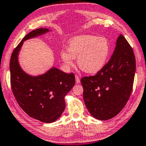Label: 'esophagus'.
Here are the masks:
<instances>
[{"label": "esophagus", "mask_w": 146, "mask_h": 146, "mask_svg": "<svg viewBox=\"0 0 146 146\" xmlns=\"http://www.w3.org/2000/svg\"><path fill=\"white\" fill-rule=\"evenodd\" d=\"M75 78H76V83H78V84H79V83L80 82V77H79L78 75H76Z\"/></svg>", "instance_id": "obj_1"}]
</instances>
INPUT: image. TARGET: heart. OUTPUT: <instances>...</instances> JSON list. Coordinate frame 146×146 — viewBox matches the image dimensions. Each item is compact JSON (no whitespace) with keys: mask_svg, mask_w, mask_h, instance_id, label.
<instances>
[{"mask_svg":"<svg viewBox=\"0 0 146 146\" xmlns=\"http://www.w3.org/2000/svg\"><path fill=\"white\" fill-rule=\"evenodd\" d=\"M110 46L104 37L92 35H82L74 37L67 50L61 52L62 60L68 67L74 65L75 58L81 70L86 73L94 74L105 66Z\"/></svg>","mask_w":146,"mask_h":146,"instance_id":"heart-1","label":"heart"}]
</instances>
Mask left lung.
<instances>
[{"instance_id":"obj_1","label":"left lung","mask_w":146,"mask_h":146,"mask_svg":"<svg viewBox=\"0 0 146 146\" xmlns=\"http://www.w3.org/2000/svg\"><path fill=\"white\" fill-rule=\"evenodd\" d=\"M135 72L133 50L121 34L109 61L96 74L81 78L85 105L92 117L108 120L120 113L131 96Z\"/></svg>"}]
</instances>
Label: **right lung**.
I'll return each mask as SVG.
<instances>
[{"label":"right lung","mask_w":146,"mask_h":146,"mask_svg":"<svg viewBox=\"0 0 146 146\" xmlns=\"http://www.w3.org/2000/svg\"><path fill=\"white\" fill-rule=\"evenodd\" d=\"M48 31L40 28L28 33L14 49L10 60L11 85L15 99L29 116L43 123H52L61 116L66 107L64 97L75 84L74 73L56 68L39 76L28 75L21 68L17 56L23 41Z\"/></svg>","instance_id":"add662e5"}]
</instances>
